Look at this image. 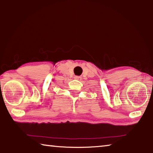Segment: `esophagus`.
<instances>
[{"mask_svg":"<svg viewBox=\"0 0 153 153\" xmlns=\"http://www.w3.org/2000/svg\"><path fill=\"white\" fill-rule=\"evenodd\" d=\"M74 78L76 79H81V77H80V76H75Z\"/></svg>","mask_w":153,"mask_h":153,"instance_id":"1","label":"esophagus"}]
</instances>
